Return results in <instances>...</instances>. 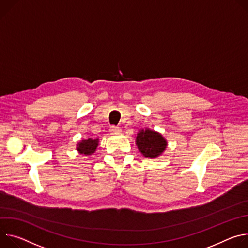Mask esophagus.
Returning <instances> with one entry per match:
<instances>
[{
	"label": "esophagus",
	"instance_id": "1",
	"mask_svg": "<svg viewBox=\"0 0 248 248\" xmlns=\"http://www.w3.org/2000/svg\"><path fill=\"white\" fill-rule=\"evenodd\" d=\"M109 131L111 132L112 134H119L121 132V129L118 126H111V127H110Z\"/></svg>",
	"mask_w": 248,
	"mask_h": 248
}]
</instances>
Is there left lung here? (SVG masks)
<instances>
[{
  "mask_svg": "<svg viewBox=\"0 0 248 248\" xmlns=\"http://www.w3.org/2000/svg\"><path fill=\"white\" fill-rule=\"evenodd\" d=\"M136 145L145 157L155 158L167 149L168 142L159 133L150 129H143L137 134Z\"/></svg>",
  "mask_w": 248,
  "mask_h": 248,
  "instance_id": "8db88e82",
  "label": "left lung"
}]
</instances>
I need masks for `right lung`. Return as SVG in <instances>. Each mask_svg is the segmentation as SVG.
<instances>
[{"label":"right lung","mask_w":248,"mask_h":248,"mask_svg":"<svg viewBox=\"0 0 248 248\" xmlns=\"http://www.w3.org/2000/svg\"><path fill=\"white\" fill-rule=\"evenodd\" d=\"M98 141L99 139H92L89 138L87 140H81V142H79L77 146V150L82 154V155H92L95 152L97 146H98Z\"/></svg>","instance_id":"obj_1"}]
</instances>
